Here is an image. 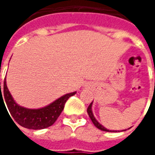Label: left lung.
Returning <instances> with one entry per match:
<instances>
[{"label":"left lung","instance_id":"left-lung-1","mask_svg":"<svg viewBox=\"0 0 155 155\" xmlns=\"http://www.w3.org/2000/svg\"><path fill=\"white\" fill-rule=\"evenodd\" d=\"M92 104H93V101L91 102V104L89 105V107H88L87 109V113L88 114H89V116H90V118H91V120H92V122H93V124H94V126L97 127L98 129H100L101 130H103V131H106V132H117V130H107L105 127H104L102 124H101L98 122L97 120H96V119L94 118V114H93V112H92ZM122 131H124V130H122ZM120 132V131H119Z\"/></svg>","mask_w":155,"mask_h":155}]
</instances>
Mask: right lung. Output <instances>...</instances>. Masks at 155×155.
<instances>
[{
    "mask_svg": "<svg viewBox=\"0 0 155 155\" xmlns=\"http://www.w3.org/2000/svg\"><path fill=\"white\" fill-rule=\"evenodd\" d=\"M75 94L76 91L64 94L54 102H52L51 104L43 108L27 109L15 103L7 88L5 78L2 91L1 90L0 82V104L1 100L2 101V103H4L5 101L9 112L12 114L13 119L21 126L30 130H42L51 126L56 121L58 117L60 116L62 110H64V104L68 99Z\"/></svg>",
    "mask_w": 155,
    "mask_h": 155,
    "instance_id": "add662e5",
    "label": "right lung"
}]
</instances>
